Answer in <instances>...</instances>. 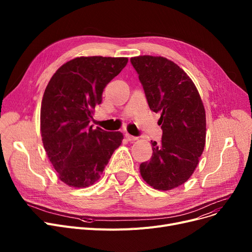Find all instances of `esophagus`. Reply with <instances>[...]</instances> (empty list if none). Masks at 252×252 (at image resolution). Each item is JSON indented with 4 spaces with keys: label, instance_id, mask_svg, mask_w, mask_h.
Masks as SVG:
<instances>
[{
    "label": "esophagus",
    "instance_id": "1",
    "mask_svg": "<svg viewBox=\"0 0 252 252\" xmlns=\"http://www.w3.org/2000/svg\"><path fill=\"white\" fill-rule=\"evenodd\" d=\"M125 137H126V139L127 140V141H136L138 138L137 137H135V136H131V135H129V134H126L125 135Z\"/></svg>",
    "mask_w": 252,
    "mask_h": 252
}]
</instances>
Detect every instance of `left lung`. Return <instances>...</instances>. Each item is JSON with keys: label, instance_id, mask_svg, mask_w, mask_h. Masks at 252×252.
I'll return each instance as SVG.
<instances>
[{"label": "left lung", "instance_id": "left-lung-1", "mask_svg": "<svg viewBox=\"0 0 252 252\" xmlns=\"http://www.w3.org/2000/svg\"><path fill=\"white\" fill-rule=\"evenodd\" d=\"M130 63L162 129L160 144L151 141L152 157L141 163L140 173L154 189L171 190L188 181L204 150V106L192 79L173 61L145 55Z\"/></svg>", "mask_w": 252, "mask_h": 252}]
</instances>
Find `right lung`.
Here are the masks:
<instances>
[{
	"label": "right lung",
	"mask_w": 252,
	"mask_h": 252,
	"mask_svg": "<svg viewBox=\"0 0 252 252\" xmlns=\"http://www.w3.org/2000/svg\"><path fill=\"white\" fill-rule=\"evenodd\" d=\"M125 57H77L63 64L45 90L41 133L49 159L59 179L75 188L97 182L114 150L121 131L90 126L93 109L102 103L104 88L127 63Z\"/></svg>",
	"instance_id": "obj_1"
}]
</instances>
